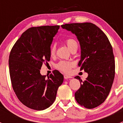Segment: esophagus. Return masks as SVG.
<instances>
[{
  "label": "esophagus",
  "instance_id": "obj_1",
  "mask_svg": "<svg viewBox=\"0 0 123 123\" xmlns=\"http://www.w3.org/2000/svg\"><path fill=\"white\" fill-rule=\"evenodd\" d=\"M72 77L69 76V75H64V79H71Z\"/></svg>",
  "mask_w": 123,
  "mask_h": 123
}]
</instances>
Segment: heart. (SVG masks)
Segmentation results:
<instances>
[{"instance_id":"1","label":"heart","mask_w":123,"mask_h":123,"mask_svg":"<svg viewBox=\"0 0 123 123\" xmlns=\"http://www.w3.org/2000/svg\"><path fill=\"white\" fill-rule=\"evenodd\" d=\"M65 43H66L67 46L72 50L74 48H78V43L75 39L73 38H67L65 40ZM56 50V44H52L49 50V54L51 56L55 55ZM74 64L73 62L69 61H60L58 62L57 64H56L55 67L56 68L58 69V70L63 72L64 73H70L72 67L74 66Z\"/></svg>"}]
</instances>
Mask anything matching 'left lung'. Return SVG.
Returning a JSON list of instances; mask_svg holds the SVG:
<instances>
[{"label":"left lung","mask_w":123,"mask_h":123,"mask_svg":"<svg viewBox=\"0 0 123 123\" xmlns=\"http://www.w3.org/2000/svg\"><path fill=\"white\" fill-rule=\"evenodd\" d=\"M62 28L75 34L81 48L80 70L88 77L80 82L75 93V100L81 106L92 109L102 104L108 96L115 76V60L112 46L105 33L90 23L65 24Z\"/></svg>","instance_id":"obj_1"}]
</instances>
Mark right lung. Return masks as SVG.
Returning a JSON list of instances; mask_svg holds the SVG:
<instances>
[{
    "instance_id": "right-lung-1",
    "label": "right lung",
    "mask_w": 123,
    "mask_h": 123,
    "mask_svg": "<svg viewBox=\"0 0 123 123\" xmlns=\"http://www.w3.org/2000/svg\"><path fill=\"white\" fill-rule=\"evenodd\" d=\"M59 25L31 27L22 34L11 49L9 67L11 83L18 99L27 107L40 111L54 102L64 76L58 70L46 77L40 73L50 61L53 38Z\"/></svg>"
}]
</instances>
